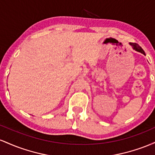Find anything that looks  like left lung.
<instances>
[{"label":"left lung","instance_id":"8db88e82","mask_svg":"<svg viewBox=\"0 0 155 155\" xmlns=\"http://www.w3.org/2000/svg\"><path fill=\"white\" fill-rule=\"evenodd\" d=\"M129 44L131 46V47H132V48L134 49V50L138 51V52H140L141 54H145L144 51L143 50V49H142V48L140 47L138 44H137L136 43H129Z\"/></svg>","mask_w":155,"mask_h":155}]
</instances>
